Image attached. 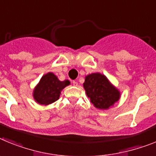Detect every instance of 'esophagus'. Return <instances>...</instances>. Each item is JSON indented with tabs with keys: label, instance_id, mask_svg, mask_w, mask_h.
Wrapping results in <instances>:
<instances>
[{
	"label": "esophagus",
	"instance_id": "obj_1",
	"mask_svg": "<svg viewBox=\"0 0 156 156\" xmlns=\"http://www.w3.org/2000/svg\"><path fill=\"white\" fill-rule=\"evenodd\" d=\"M72 83H73V85H74V86H78V82H76V81H73Z\"/></svg>",
	"mask_w": 156,
	"mask_h": 156
}]
</instances>
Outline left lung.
Returning a JSON list of instances; mask_svg holds the SVG:
<instances>
[{
	"instance_id": "left-lung-1",
	"label": "left lung",
	"mask_w": 156,
	"mask_h": 156,
	"mask_svg": "<svg viewBox=\"0 0 156 156\" xmlns=\"http://www.w3.org/2000/svg\"><path fill=\"white\" fill-rule=\"evenodd\" d=\"M83 86L92 104L99 109H108L120 97L119 90L112 86L106 77L99 73L87 75Z\"/></svg>"
}]
</instances>
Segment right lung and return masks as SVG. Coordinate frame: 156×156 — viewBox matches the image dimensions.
<instances>
[{
	"instance_id": "right-lung-1",
	"label": "right lung",
	"mask_w": 156,
	"mask_h": 156,
	"mask_svg": "<svg viewBox=\"0 0 156 156\" xmlns=\"http://www.w3.org/2000/svg\"><path fill=\"white\" fill-rule=\"evenodd\" d=\"M70 84L68 80L60 82L52 73H48L41 78L34 91V98L40 104H48L55 102L59 99L60 91Z\"/></svg>"
}]
</instances>
